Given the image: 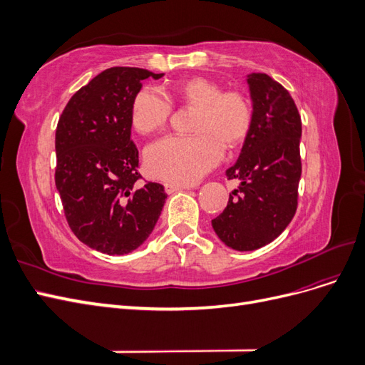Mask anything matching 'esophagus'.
<instances>
[{
    "label": "esophagus",
    "mask_w": 365,
    "mask_h": 365,
    "mask_svg": "<svg viewBox=\"0 0 365 365\" xmlns=\"http://www.w3.org/2000/svg\"><path fill=\"white\" fill-rule=\"evenodd\" d=\"M182 189H187V185H182V184H175V182H165L164 184V190L168 193H173L176 190H182Z\"/></svg>",
    "instance_id": "34e87169"
}]
</instances>
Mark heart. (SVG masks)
<instances>
[{"mask_svg": "<svg viewBox=\"0 0 365 365\" xmlns=\"http://www.w3.org/2000/svg\"><path fill=\"white\" fill-rule=\"evenodd\" d=\"M195 109L192 135L164 137L146 149V169L157 180L192 184L222 158L224 146L235 149L252 128V105L237 90H225L208 77L195 76L168 86L165 96L145 86L130 106V123L138 134L161 130L170 118L172 104Z\"/></svg>", "mask_w": 365, "mask_h": 365, "instance_id": "heart-1", "label": "heart"}]
</instances>
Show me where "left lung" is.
<instances>
[{
    "label": "left lung",
    "instance_id": "left-lung-1",
    "mask_svg": "<svg viewBox=\"0 0 365 365\" xmlns=\"http://www.w3.org/2000/svg\"><path fill=\"white\" fill-rule=\"evenodd\" d=\"M252 128L240 157L227 169L240 185L212 220L219 239L237 251H252L279 237L298 207L302 176V118L294 98L264 73L248 74Z\"/></svg>",
    "mask_w": 365,
    "mask_h": 365
}]
</instances>
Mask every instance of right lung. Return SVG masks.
<instances>
[{
	"mask_svg": "<svg viewBox=\"0 0 365 365\" xmlns=\"http://www.w3.org/2000/svg\"><path fill=\"white\" fill-rule=\"evenodd\" d=\"M161 74L113 67L82 86L56 128L54 181L76 237L105 254L138 248L155 227L164 187L140 185L138 150L130 140V106L141 82Z\"/></svg>",
	"mask_w": 365,
	"mask_h": 365,
	"instance_id": "obj_1",
	"label": "right lung"
}]
</instances>
